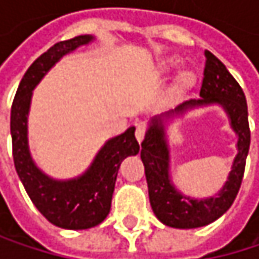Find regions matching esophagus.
Returning a JSON list of instances; mask_svg holds the SVG:
<instances>
[{"label": "esophagus", "instance_id": "esophagus-1", "mask_svg": "<svg viewBox=\"0 0 259 259\" xmlns=\"http://www.w3.org/2000/svg\"><path fill=\"white\" fill-rule=\"evenodd\" d=\"M145 133H147V127L144 124H138L136 126V132H135V136L138 139V142H141L144 138H145Z\"/></svg>", "mask_w": 259, "mask_h": 259}]
</instances>
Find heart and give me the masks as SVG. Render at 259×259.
<instances>
[{"instance_id":"obj_1","label":"heart","mask_w":259,"mask_h":259,"mask_svg":"<svg viewBox=\"0 0 259 259\" xmlns=\"http://www.w3.org/2000/svg\"><path fill=\"white\" fill-rule=\"evenodd\" d=\"M177 66V61L176 60H169V61H166L165 63V70H169V69H172V67H176ZM193 80H195V76H193V73H190V72H186V73H183L180 76V85L181 87H189V85H192L193 83Z\"/></svg>"}]
</instances>
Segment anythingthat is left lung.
Returning <instances> with one entry per match:
<instances>
[{
	"label": "left lung",
	"mask_w": 259,
	"mask_h": 259,
	"mask_svg": "<svg viewBox=\"0 0 259 259\" xmlns=\"http://www.w3.org/2000/svg\"><path fill=\"white\" fill-rule=\"evenodd\" d=\"M199 96L202 99L183 103L176 109V112H181L196 105L221 103L227 109L233 129L238 135V154L234 159L233 171L218 196L196 201L183 196L174 189L168 176L169 151L160 120H153V126L141 142V159L145 168L151 208L162 224L181 230L208 225L219 219L233 205L241 186L250 145V129L244 93L233 75L227 70L225 64L210 51H205V67Z\"/></svg>",
	"instance_id": "left-lung-1"
}]
</instances>
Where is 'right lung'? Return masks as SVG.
Wrapping results in <instances>:
<instances>
[{"instance_id":"1","label":"right lung","mask_w":259,"mask_h":259,"mask_svg":"<svg viewBox=\"0 0 259 259\" xmlns=\"http://www.w3.org/2000/svg\"><path fill=\"white\" fill-rule=\"evenodd\" d=\"M91 38V35H78L58 41L41 54L28 67L12 103L10 132L16 172L37 210L51 224L66 230H87L105 221L111 210L118 168L127 156H135L139 151L135 127H130L108 141L91 168L82 177L70 181L51 180L35 168L29 157L26 115L34 87L63 55Z\"/></svg>"}]
</instances>
